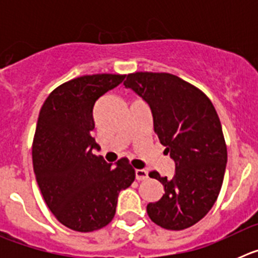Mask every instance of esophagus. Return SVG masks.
Wrapping results in <instances>:
<instances>
[{
  "mask_svg": "<svg viewBox=\"0 0 258 258\" xmlns=\"http://www.w3.org/2000/svg\"><path fill=\"white\" fill-rule=\"evenodd\" d=\"M149 177V173L145 169H136V178L137 181H143Z\"/></svg>",
  "mask_w": 258,
  "mask_h": 258,
  "instance_id": "esophagus-1",
  "label": "esophagus"
}]
</instances>
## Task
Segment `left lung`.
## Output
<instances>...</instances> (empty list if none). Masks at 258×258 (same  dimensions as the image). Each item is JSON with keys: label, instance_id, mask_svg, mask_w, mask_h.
<instances>
[{"label": "left lung", "instance_id": "8db88e82", "mask_svg": "<svg viewBox=\"0 0 258 258\" xmlns=\"http://www.w3.org/2000/svg\"><path fill=\"white\" fill-rule=\"evenodd\" d=\"M124 85L149 103L155 133L175 163L172 179L149 173L165 192L147 204V214L163 229H187L211 211L222 186L227 149L220 117L199 88L174 75L134 72Z\"/></svg>", "mask_w": 258, "mask_h": 258}]
</instances>
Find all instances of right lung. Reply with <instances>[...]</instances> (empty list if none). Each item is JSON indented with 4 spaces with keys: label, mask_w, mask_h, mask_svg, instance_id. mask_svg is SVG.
Wrapping results in <instances>:
<instances>
[{
    "label": "right lung",
    "mask_w": 258,
    "mask_h": 258,
    "mask_svg": "<svg viewBox=\"0 0 258 258\" xmlns=\"http://www.w3.org/2000/svg\"><path fill=\"white\" fill-rule=\"evenodd\" d=\"M125 75L97 74L72 79L46 98L32 143V161L42 198L68 229L92 232L107 226L118 192L136 178L126 157L116 166L93 154V108L98 98L121 84Z\"/></svg>",
    "instance_id": "right-lung-1"
}]
</instances>
